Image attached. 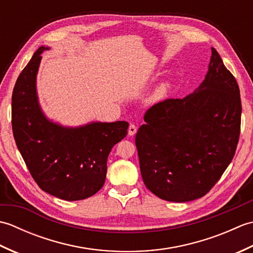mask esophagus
Instances as JSON below:
<instances>
[{"instance_id":"34e87169","label":"esophagus","mask_w":253,"mask_h":253,"mask_svg":"<svg viewBox=\"0 0 253 253\" xmlns=\"http://www.w3.org/2000/svg\"><path fill=\"white\" fill-rule=\"evenodd\" d=\"M136 132H137V127H136V125H133V124H130L129 128H128V135H129V136H133Z\"/></svg>"}]
</instances>
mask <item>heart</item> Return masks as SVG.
I'll return each mask as SVG.
<instances>
[{
    "label": "heart",
    "instance_id": "obj_1",
    "mask_svg": "<svg viewBox=\"0 0 253 253\" xmlns=\"http://www.w3.org/2000/svg\"><path fill=\"white\" fill-rule=\"evenodd\" d=\"M169 89V83H162L160 84L155 90L152 92L151 95V100L152 101H159L161 99H163L164 96L168 94Z\"/></svg>",
    "mask_w": 253,
    "mask_h": 253
}]
</instances>
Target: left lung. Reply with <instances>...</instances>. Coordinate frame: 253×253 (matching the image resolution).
<instances>
[{"mask_svg": "<svg viewBox=\"0 0 253 253\" xmlns=\"http://www.w3.org/2000/svg\"><path fill=\"white\" fill-rule=\"evenodd\" d=\"M144 122L136 147L148 189L171 202L206 196L232 162L241 122L238 84L217 51L195 92L154 104Z\"/></svg>", "mask_w": 253, "mask_h": 253, "instance_id": "obj_1", "label": "left lung"}]
</instances>
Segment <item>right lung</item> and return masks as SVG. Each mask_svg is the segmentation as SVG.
<instances>
[{
  "mask_svg": "<svg viewBox=\"0 0 253 253\" xmlns=\"http://www.w3.org/2000/svg\"><path fill=\"white\" fill-rule=\"evenodd\" d=\"M40 46L17 78L12 95V128L19 152L42 190L67 201L87 199L104 185L107 157L129 124L91 123L76 128L50 122L36 91Z\"/></svg>",
  "mask_w": 253,
  "mask_h": 253,
  "instance_id": "add662e5",
  "label": "right lung"
}]
</instances>
